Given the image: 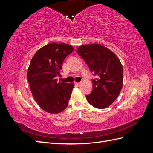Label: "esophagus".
<instances>
[{"mask_svg": "<svg viewBox=\"0 0 153 153\" xmlns=\"http://www.w3.org/2000/svg\"><path fill=\"white\" fill-rule=\"evenodd\" d=\"M75 84H76V85H80L81 84H82V82H75Z\"/></svg>", "mask_w": 153, "mask_h": 153, "instance_id": "34e87169", "label": "esophagus"}]
</instances>
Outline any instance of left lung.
<instances>
[{
  "instance_id": "obj_1",
  "label": "left lung",
  "mask_w": 153,
  "mask_h": 153,
  "mask_svg": "<svg viewBox=\"0 0 153 153\" xmlns=\"http://www.w3.org/2000/svg\"><path fill=\"white\" fill-rule=\"evenodd\" d=\"M77 53L84 60L91 72L98 77L92 79V89L86 96L94 107H108L117 99L123 83V69L119 58L112 51L99 44L80 46Z\"/></svg>"
}]
</instances>
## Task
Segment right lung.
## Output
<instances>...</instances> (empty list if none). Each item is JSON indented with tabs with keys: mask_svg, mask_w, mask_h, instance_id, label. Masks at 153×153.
Here are the masks:
<instances>
[{
	"mask_svg": "<svg viewBox=\"0 0 153 153\" xmlns=\"http://www.w3.org/2000/svg\"><path fill=\"white\" fill-rule=\"evenodd\" d=\"M73 50L69 45L51 43L32 58L27 80L34 100L45 112L58 114L67 108L74 84L58 82L56 77L61 75L64 60Z\"/></svg>",
	"mask_w": 153,
	"mask_h": 153,
	"instance_id": "1",
	"label": "right lung"
}]
</instances>
